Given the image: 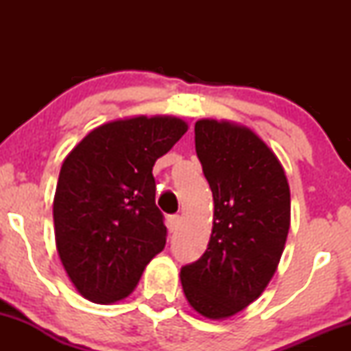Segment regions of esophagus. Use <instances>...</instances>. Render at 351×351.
<instances>
[{"mask_svg":"<svg viewBox=\"0 0 351 351\" xmlns=\"http://www.w3.org/2000/svg\"><path fill=\"white\" fill-rule=\"evenodd\" d=\"M180 221H181V217H180L178 215H171V216H168L167 224H168V229H170V232L176 231V228H178Z\"/></svg>","mask_w":351,"mask_h":351,"instance_id":"obj_1","label":"esophagus"}]
</instances>
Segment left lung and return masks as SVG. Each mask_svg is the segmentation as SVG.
<instances>
[{
	"instance_id": "left-lung-1",
	"label": "left lung",
	"mask_w": 351,
	"mask_h": 351,
	"mask_svg": "<svg viewBox=\"0 0 351 351\" xmlns=\"http://www.w3.org/2000/svg\"><path fill=\"white\" fill-rule=\"evenodd\" d=\"M195 145L215 216L208 249L180 277L189 305L223 320L271 282L291 228V189L276 153L244 125L198 120Z\"/></svg>"
}]
</instances>
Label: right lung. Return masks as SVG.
I'll return each instance as SVG.
<instances>
[{"instance_id": "add662e5", "label": "right lung", "mask_w": 351, "mask_h": 351, "mask_svg": "<svg viewBox=\"0 0 351 351\" xmlns=\"http://www.w3.org/2000/svg\"><path fill=\"white\" fill-rule=\"evenodd\" d=\"M176 117H132L94 128L60 168L56 247L77 292L95 304L130 295L167 244L153 165L186 134Z\"/></svg>"}]
</instances>
